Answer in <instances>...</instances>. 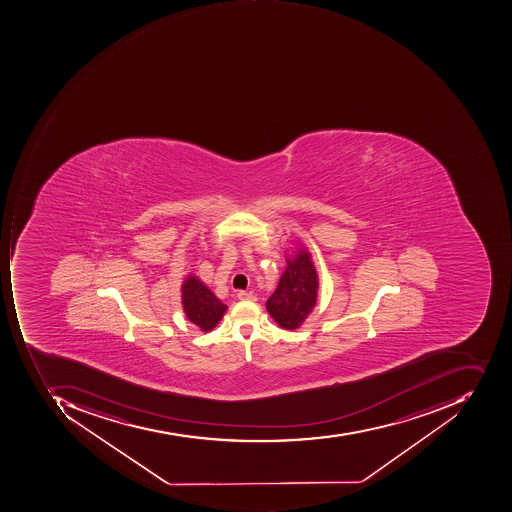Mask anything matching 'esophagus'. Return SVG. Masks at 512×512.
Segmentation results:
<instances>
[{
	"instance_id": "1",
	"label": "esophagus",
	"mask_w": 512,
	"mask_h": 512,
	"mask_svg": "<svg viewBox=\"0 0 512 512\" xmlns=\"http://www.w3.org/2000/svg\"><path fill=\"white\" fill-rule=\"evenodd\" d=\"M237 297L240 298V300H248V301L255 300V295L252 294V292L240 291V292H238Z\"/></svg>"
}]
</instances>
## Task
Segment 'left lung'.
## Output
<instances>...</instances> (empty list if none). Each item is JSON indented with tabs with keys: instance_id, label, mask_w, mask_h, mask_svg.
Listing matches in <instances>:
<instances>
[{
	"instance_id": "left-lung-1",
	"label": "left lung",
	"mask_w": 512,
	"mask_h": 512,
	"mask_svg": "<svg viewBox=\"0 0 512 512\" xmlns=\"http://www.w3.org/2000/svg\"><path fill=\"white\" fill-rule=\"evenodd\" d=\"M286 263V271L266 308L281 328L297 329L317 301V272L308 252L298 251Z\"/></svg>"
}]
</instances>
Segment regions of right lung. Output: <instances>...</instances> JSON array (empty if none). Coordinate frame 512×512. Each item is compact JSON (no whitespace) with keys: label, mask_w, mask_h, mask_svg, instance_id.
Wrapping results in <instances>:
<instances>
[{"label":"right lung","mask_w":512,"mask_h":512,"mask_svg":"<svg viewBox=\"0 0 512 512\" xmlns=\"http://www.w3.org/2000/svg\"><path fill=\"white\" fill-rule=\"evenodd\" d=\"M181 292H183L184 312L189 320L201 331H212L215 324L223 317L226 304L221 303L194 275L184 281Z\"/></svg>","instance_id":"1"}]
</instances>
